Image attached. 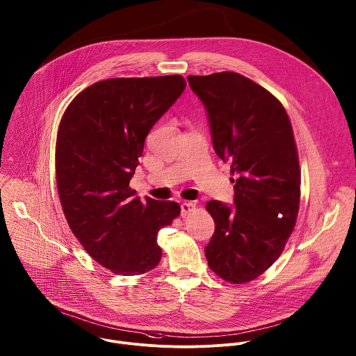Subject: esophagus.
Masks as SVG:
<instances>
[{
  "mask_svg": "<svg viewBox=\"0 0 356 356\" xmlns=\"http://www.w3.org/2000/svg\"><path fill=\"white\" fill-rule=\"evenodd\" d=\"M180 209H181V216H186L187 213H190L194 209V204L188 202V201H184V202L180 204Z\"/></svg>",
  "mask_w": 356,
  "mask_h": 356,
  "instance_id": "1",
  "label": "esophagus"
}]
</instances>
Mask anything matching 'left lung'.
<instances>
[{
	"label": "left lung",
	"mask_w": 356,
	"mask_h": 356,
	"mask_svg": "<svg viewBox=\"0 0 356 356\" xmlns=\"http://www.w3.org/2000/svg\"><path fill=\"white\" fill-rule=\"evenodd\" d=\"M187 80L205 106L216 155L236 175L234 207L207 204L215 233L205 257L223 280L247 283L275 264L297 220L301 173L293 127L279 99L243 74Z\"/></svg>",
	"instance_id": "8db88e82"
}]
</instances>
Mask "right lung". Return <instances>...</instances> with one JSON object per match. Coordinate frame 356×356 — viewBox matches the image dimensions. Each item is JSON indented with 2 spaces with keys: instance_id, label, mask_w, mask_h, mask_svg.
Masks as SVG:
<instances>
[{
  "instance_id": "right-lung-1",
  "label": "right lung",
  "mask_w": 356,
  "mask_h": 356,
  "mask_svg": "<svg viewBox=\"0 0 356 356\" xmlns=\"http://www.w3.org/2000/svg\"><path fill=\"white\" fill-rule=\"evenodd\" d=\"M186 88L180 74L108 79L70 102L58 130L56 184L65 218L84 250L116 275H141L162 257L158 232L175 201H141L129 183L152 126Z\"/></svg>"
}]
</instances>
